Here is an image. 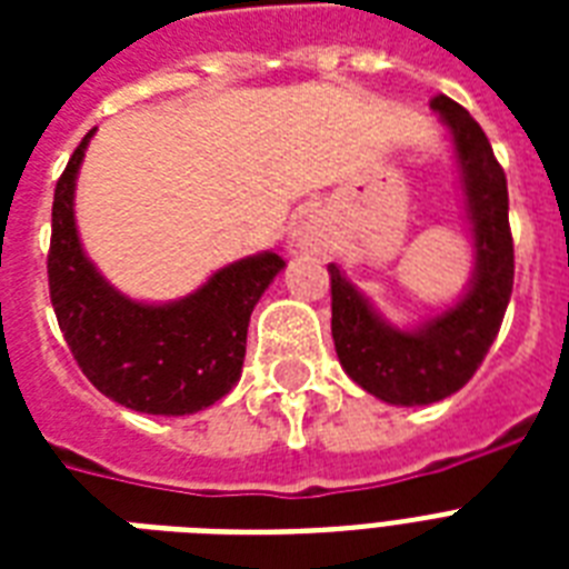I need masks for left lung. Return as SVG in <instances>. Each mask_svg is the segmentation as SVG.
I'll return each instance as SVG.
<instances>
[{"label":"left lung","mask_w":569,"mask_h":569,"mask_svg":"<svg viewBox=\"0 0 569 569\" xmlns=\"http://www.w3.org/2000/svg\"><path fill=\"white\" fill-rule=\"evenodd\" d=\"M431 106L451 129L463 171L467 214L476 236V277L469 292L419 330H396L375 316L337 266H328L333 295L330 330L339 363L366 392L401 407L442 401L476 375L502 328L513 289V239L502 164L496 162L485 129L463 106L446 93L433 97Z\"/></svg>","instance_id":"left-lung-1"}]
</instances>
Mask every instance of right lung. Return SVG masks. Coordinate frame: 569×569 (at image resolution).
<instances>
[{"label": "right lung", "instance_id": "add662e5", "mask_svg": "<svg viewBox=\"0 0 569 569\" xmlns=\"http://www.w3.org/2000/svg\"><path fill=\"white\" fill-rule=\"evenodd\" d=\"M91 136L73 150L52 200L47 274L58 328L84 378L111 401L138 413H197L236 387L250 312L286 262L277 253L239 259L162 307L123 298L88 262L76 232V173Z\"/></svg>", "mask_w": 569, "mask_h": 569}]
</instances>
